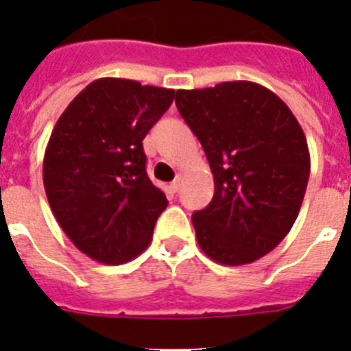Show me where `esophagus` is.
Segmentation results:
<instances>
[{
    "instance_id": "esophagus-1",
    "label": "esophagus",
    "mask_w": 351,
    "mask_h": 351,
    "mask_svg": "<svg viewBox=\"0 0 351 351\" xmlns=\"http://www.w3.org/2000/svg\"><path fill=\"white\" fill-rule=\"evenodd\" d=\"M180 186H182V176L178 175V176H176V178H175V180H173V182H171V184H169L171 191L176 193V191H178V189H180Z\"/></svg>"
}]
</instances>
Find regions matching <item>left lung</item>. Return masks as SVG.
<instances>
[{
    "label": "left lung",
    "mask_w": 351,
    "mask_h": 351,
    "mask_svg": "<svg viewBox=\"0 0 351 351\" xmlns=\"http://www.w3.org/2000/svg\"><path fill=\"white\" fill-rule=\"evenodd\" d=\"M176 107L200 140L215 195L191 217L198 245L224 266L258 261L297 220L310 151L289 107L253 82L176 90Z\"/></svg>",
    "instance_id": "8db88e82"
}]
</instances>
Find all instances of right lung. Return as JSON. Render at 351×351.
<instances>
[{
  "label": "right lung",
  "mask_w": 351,
  "mask_h": 351,
  "mask_svg": "<svg viewBox=\"0 0 351 351\" xmlns=\"http://www.w3.org/2000/svg\"><path fill=\"white\" fill-rule=\"evenodd\" d=\"M173 98V89L134 80H95L52 129L43 158L49 206L73 244L95 261H131L153 239L167 198L149 180L142 140Z\"/></svg>",
  "instance_id": "1"
}]
</instances>
